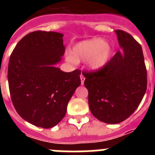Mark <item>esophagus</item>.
Returning a JSON list of instances; mask_svg holds the SVG:
<instances>
[{
  "label": "esophagus",
  "mask_w": 155,
  "mask_h": 155,
  "mask_svg": "<svg viewBox=\"0 0 155 155\" xmlns=\"http://www.w3.org/2000/svg\"><path fill=\"white\" fill-rule=\"evenodd\" d=\"M80 78H81V84L83 85L84 84V76L83 74H81L80 75Z\"/></svg>",
  "instance_id": "obj_1"
}]
</instances>
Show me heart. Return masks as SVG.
<instances>
[{
	"label": "heart",
	"mask_w": 155,
	"mask_h": 155,
	"mask_svg": "<svg viewBox=\"0 0 155 155\" xmlns=\"http://www.w3.org/2000/svg\"><path fill=\"white\" fill-rule=\"evenodd\" d=\"M110 54L111 46L109 43L100 38H95L77 43L66 58L72 64L87 61L91 69L98 70L107 64Z\"/></svg>",
	"instance_id": "1"
}]
</instances>
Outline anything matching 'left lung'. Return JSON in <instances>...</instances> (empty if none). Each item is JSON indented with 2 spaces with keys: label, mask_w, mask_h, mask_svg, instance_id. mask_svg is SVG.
Listing matches in <instances>:
<instances>
[{
  "label": "left lung",
  "mask_w": 155,
  "mask_h": 155,
  "mask_svg": "<svg viewBox=\"0 0 155 155\" xmlns=\"http://www.w3.org/2000/svg\"><path fill=\"white\" fill-rule=\"evenodd\" d=\"M115 31L122 50L101 69L82 73L91 113L109 124L121 123L133 114L141 102L147 84L141 46L127 31Z\"/></svg>",
  "instance_id": "left-lung-1"
}]
</instances>
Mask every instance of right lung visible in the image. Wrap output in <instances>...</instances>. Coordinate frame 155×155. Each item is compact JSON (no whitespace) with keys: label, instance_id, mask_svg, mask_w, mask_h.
I'll return each mask as SVG.
<instances>
[{"label":"right lung","instance_id":"obj_1","mask_svg":"<svg viewBox=\"0 0 155 155\" xmlns=\"http://www.w3.org/2000/svg\"><path fill=\"white\" fill-rule=\"evenodd\" d=\"M64 35L35 31L25 35L11 54L9 91L19 116L36 127L51 128L62 120L69 100L81 84V71L54 67L65 47Z\"/></svg>","mask_w":155,"mask_h":155}]
</instances>
